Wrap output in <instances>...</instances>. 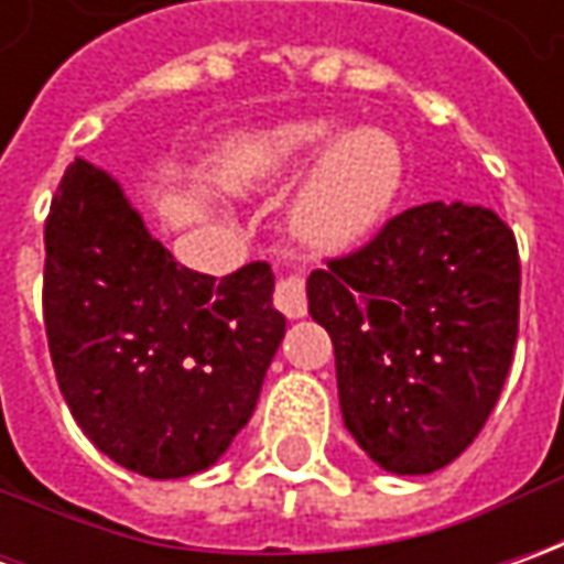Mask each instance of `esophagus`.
<instances>
[{
	"label": "esophagus",
	"instance_id": "esophagus-1",
	"mask_svg": "<svg viewBox=\"0 0 564 564\" xmlns=\"http://www.w3.org/2000/svg\"><path fill=\"white\" fill-rule=\"evenodd\" d=\"M272 304L289 316V319H297V316L307 314V289H304V272L289 270L285 275H279L275 282V292H272Z\"/></svg>",
	"mask_w": 564,
	"mask_h": 564
}]
</instances>
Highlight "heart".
<instances>
[{
  "label": "heart",
  "mask_w": 564,
  "mask_h": 564,
  "mask_svg": "<svg viewBox=\"0 0 564 564\" xmlns=\"http://www.w3.org/2000/svg\"><path fill=\"white\" fill-rule=\"evenodd\" d=\"M338 134L333 121H292L272 134L282 163H301ZM401 185V150L386 131L364 128L338 141L294 204V228L314 248H348L377 226Z\"/></svg>",
  "instance_id": "b5f03b06"
}]
</instances>
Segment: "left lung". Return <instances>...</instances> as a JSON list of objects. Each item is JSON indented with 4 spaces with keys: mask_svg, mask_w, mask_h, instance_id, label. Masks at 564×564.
<instances>
[{
    "mask_svg": "<svg viewBox=\"0 0 564 564\" xmlns=\"http://www.w3.org/2000/svg\"><path fill=\"white\" fill-rule=\"evenodd\" d=\"M521 260L487 206L392 216L307 279L348 433L392 474H433L484 430L518 341Z\"/></svg>",
    "mask_w": 564,
    "mask_h": 564,
    "instance_id": "8db88e82",
    "label": "left lung"
}]
</instances>
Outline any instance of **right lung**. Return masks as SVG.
Returning <instances> with one entry per match:
<instances>
[{"label":"right lung","instance_id":"right-lung-1","mask_svg":"<svg viewBox=\"0 0 564 564\" xmlns=\"http://www.w3.org/2000/svg\"><path fill=\"white\" fill-rule=\"evenodd\" d=\"M43 323L77 426L153 480L226 452L285 336L270 263L223 279L187 270L119 182L84 160L65 169L46 216Z\"/></svg>","mask_w":564,"mask_h":564}]
</instances>
